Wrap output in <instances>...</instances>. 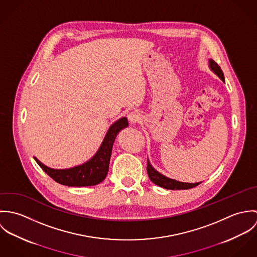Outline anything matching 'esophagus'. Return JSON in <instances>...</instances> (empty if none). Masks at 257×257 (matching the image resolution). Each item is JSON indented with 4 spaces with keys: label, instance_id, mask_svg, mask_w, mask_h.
<instances>
[{
    "label": "esophagus",
    "instance_id": "esophagus-1",
    "mask_svg": "<svg viewBox=\"0 0 257 257\" xmlns=\"http://www.w3.org/2000/svg\"><path fill=\"white\" fill-rule=\"evenodd\" d=\"M127 117H128V120H130L131 122H133V123H137V122H139V121L142 120V115H141V113H140L139 111H137V110L131 111V112L128 113Z\"/></svg>",
    "mask_w": 257,
    "mask_h": 257
}]
</instances>
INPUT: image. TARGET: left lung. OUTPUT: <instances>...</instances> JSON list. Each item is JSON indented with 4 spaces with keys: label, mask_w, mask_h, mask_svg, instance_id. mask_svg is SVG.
Wrapping results in <instances>:
<instances>
[{
    "label": "left lung",
    "mask_w": 257,
    "mask_h": 257,
    "mask_svg": "<svg viewBox=\"0 0 257 257\" xmlns=\"http://www.w3.org/2000/svg\"><path fill=\"white\" fill-rule=\"evenodd\" d=\"M210 67L211 69L217 74L222 81H224V77L223 73L220 69V66L218 63H216L214 60H210ZM147 174L149 179L154 184H156L157 186H160L162 188L165 189H169V190H186V189H191L194 188L196 186H198L201 183H183V182H179L170 178H167L165 176H163L162 174H160L159 172H157L149 163V161L147 160Z\"/></svg>",
    "instance_id": "left-lung-1"
}]
</instances>
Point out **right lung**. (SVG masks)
Segmentation results:
<instances>
[{"label": "right lung", "instance_id": "1", "mask_svg": "<svg viewBox=\"0 0 257 257\" xmlns=\"http://www.w3.org/2000/svg\"><path fill=\"white\" fill-rule=\"evenodd\" d=\"M127 125L126 117H121L112 123L95 156L82 165L69 169H52L42 164L36 157L35 160L40 168L57 183L70 187L97 185L101 183L108 174L111 148L116 135Z\"/></svg>", "mask_w": 257, "mask_h": 257}]
</instances>
